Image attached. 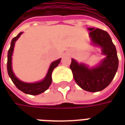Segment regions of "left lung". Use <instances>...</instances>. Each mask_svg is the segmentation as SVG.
<instances>
[{"label":"left lung","mask_w":125,"mask_h":125,"mask_svg":"<svg viewBox=\"0 0 125 125\" xmlns=\"http://www.w3.org/2000/svg\"><path fill=\"white\" fill-rule=\"evenodd\" d=\"M88 29L90 31L91 45L100 47L105 57L91 68L72 58L70 67L74 80L81 88L88 92H99L106 88L114 78L118 70V59L115 46L106 31L94 27Z\"/></svg>","instance_id":"1"}]
</instances>
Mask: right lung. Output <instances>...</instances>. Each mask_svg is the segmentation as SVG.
Returning <instances> with one entry per match:
<instances>
[{
    "mask_svg": "<svg viewBox=\"0 0 125 125\" xmlns=\"http://www.w3.org/2000/svg\"><path fill=\"white\" fill-rule=\"evenodd\" d=\"M22 34H23V32L19 33L17 36L14 37L11 41L10 47L8 52V55H7V72L11 80L18 89L20 90L21 91H22L25 94H31V95H38L44 92L49 88L52 82V72L60 63L61 59L54 61L51 63L46 76L41 81L34 82V83H28V82H25L20 80L18 78L16 77L12 70V56L13 51H14L15 42L20 37V36Z\"/></svg>",
    "mask_w": 125,
    "mask_h": 125,
    "instance_id": "obj_1",
    "label": "right lung"
}]
</instances>
